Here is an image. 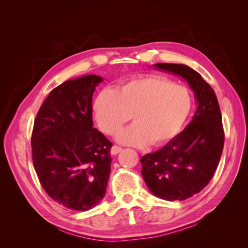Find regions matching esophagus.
<instances>
[{
    "label": "esophagus",
    "mask_w": 248,
    "mask_h": 248,
    "mask_svg": "<svg viewBox=\"0 0 248 248\" xmlns=\"http://www.w3.org/2000/svg\"><path fill=\"white\" fill-rule=\"evenodd\" d=\"M121 151H123V149H121L120 146H118V145H112V148H111V150H110V153H111L112 155H116V154H118L119 152H121Z\"/></svg>",
    "instance_id": "obj_1"
}]
</instances>
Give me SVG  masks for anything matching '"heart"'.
Returning <instances> with one entry per match:
<instances>
[{
	"instance_id": "heart-1",
	"label": "heart",
	"mask_w": 248,
	"mask_h": 248,
	"mask_svg": "<svg viewBox=\"0 0 248 248\" xmlns=\"http://www.w3.org/2000/svg\"><path fill=\"white\" fill-rule=\"evenodd\" d=\"M191 110V97L185 86L161 77H144L125 82L112 92L103 90L93 102L99 129L117 133L120 143L132 146L161 145L176 137Z\"/></svg>"
}]
</instances>
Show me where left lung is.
I'll return each mask as SVG.
<instances>
[{
  "instance_id": "8db88e82",
  "label": "left lung",
  "mask_w": 248,
  "mask_h": 248,
  "mask_svg": "<svg viewBox=\"0 0 248 248\" xmlns=\"http://www.w3.org/2000/svg\"><path fill=\"white\" fill-rule=\"evenodd\" d=\"M154 66L183 78L194 91L198 105L182 132L140 159L150 191L161 199L182 201L202 190L219 165L224 145L221 110L215 91L195 70L175 63Z\"/></svg>"
}]
</instances>
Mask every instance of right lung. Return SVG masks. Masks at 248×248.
Here are the masks:
<instances>
[{
	"label": "right lung",
	"mask_w": 248,
	"mask_h": 248,
	"mask_svg": "<svg viewBox=\"0 0 248 248\" xmlns=\"http://www.w3.org/2000/svg\"><path fill=\"white\" fill-rule=\"evenodd\" d=\"M97 75L69 79L41 105L31 134L32 163L50 198L65 208L87 211L106 194L112 143L93 128Z\"/></svg>",
	"instance_id": "right-lung-1"
}]
</instances>
